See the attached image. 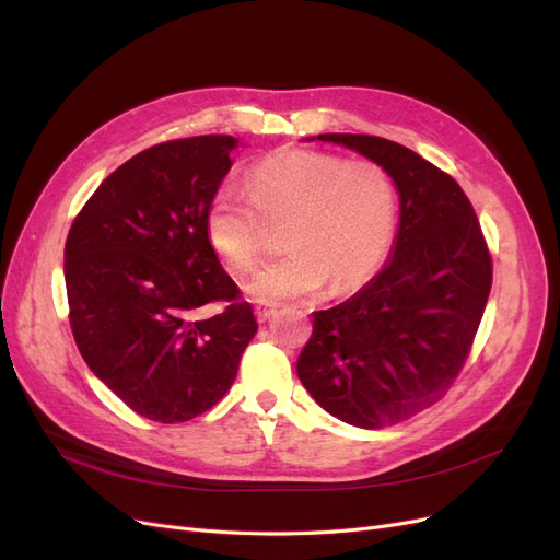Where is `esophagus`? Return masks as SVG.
Returning <instances> with one entry per match:
<instances>
[{"label": "esophagus", "instance_id": "34e87169", "mask_svg": "<svg viewBox=\"0 0 560 560\" xmlns=\"http://www.w3.org/2000/svg\"><path fill=\"white\" fill-rule=\"evenodd\" d=\"M276 313H278V306H273V303H257V306H254V315H257L259 322L270 319Z\"/></svg>", "mask_w": 560, "mask_h": 560}]
</instances>
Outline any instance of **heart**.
Instances as JSON below:
<instances>
[{"mask_svg":"<svg viewBox=\"0 0 560 560\" xmlns=\"http://www.w3.org/2000/svg\"><path fill=\"white\" fill-rule=\"evenodd\" d=\"M245 190L222 186L206 208L202 226L212 249L233 273L259 264L267 224H282V259L252 278L261 301L296 299L360 287L393 243L397 194L393 177L369 159L284 147L254 163Z\"/></svg>","mask_w":560,"mask_h":560,"instance_id":"1","label":"heart"}]
</instances>
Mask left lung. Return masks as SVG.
I'll return each instance as SVG.
<instances>
[{
    "instance_id": "obj_1",
    "label": "left lung",
    "mask_w": 560,
    "mask_h": 560,
    "mask_svg": "<svg viewBox=\"0 0 560 560\" xmlns=\"http://www.w3.org/2000/svg\"><path fill=\"white\" fill-rule=\"evenodd\" d=\"M322 142L383 165L399 191L395 254L366 287L317 311L296 374L322 409L364 430L442 399L460 374L493 284V259L469 198L416 151L376 135Z\"/></svg>"
}]
</instances>
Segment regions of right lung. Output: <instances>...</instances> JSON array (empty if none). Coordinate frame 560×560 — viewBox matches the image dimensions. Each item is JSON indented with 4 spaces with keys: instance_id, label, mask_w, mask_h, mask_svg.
Masks as SVG:
<instances>
[{
    "instance_id": "obj_1",
    "label": "right lung",
    "mask_w": 560,
    "mask_h": 560,
    "mask_svg": "<svg viewBox=\"0 0 560 560\" xmlns=\"http://www.w3.org/2000/svg\"><path fill=\"white\" fill-rule=\"evenodd\" d=\"M233 147L229 135H198L140 151L97 186L67 233L77 348L149 420L184 422L212 409L257 334L202 226Z\"/></svg>"
}]
</instances>
